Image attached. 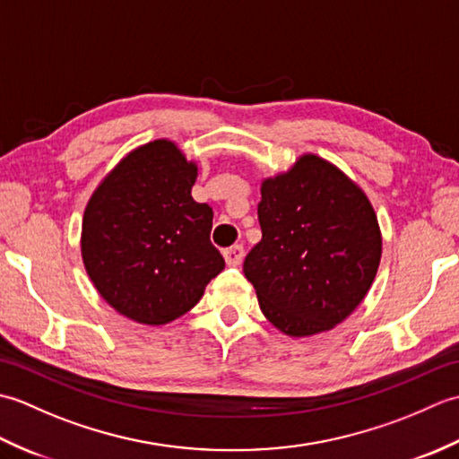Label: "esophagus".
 <instances>
[{"mask_svg":"<svg viewBox=\"0 0 459 459\" xmlns=\"http://www.w3.org/2000/svg\"><path fill=\"white\" fill-rule=\"evenodd\" d=\"M242 258H245V247L235 245L224 250V260H227L229 266H238Z\"/></svg>","mask_w":459,"mask_h":459,"instance_id":"obj_1","label":"esophagus"}]
</instances>
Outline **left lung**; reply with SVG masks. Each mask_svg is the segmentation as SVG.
<instances>
[{
	"instance_id": "1",
	"label": "left lung",
	"mask_w": 459,
	"mask_h": 459,
	"mask_svg": "<svg viewBox=\"0 0 459 459\" xmlns=\"http://www.w3.org/2000/svg\"><path fill=\"white\" fill-rule=\"evenodd\" d=\"M262 240L245 260L262 314L290 337L333 329L377 276L383 238L373 204L333 163L306 153L262 181Z\"/></svg>"
}]
</instances>
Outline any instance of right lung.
I'll list each match as a JSON object with an SVG mask.
<instances>
[{"mask_svg":"<svg viewBox=\"0 0 459 459\" xmlns=\"http://www.w3.org/2000/svg\"><path fill=\"white\" fill-rule=\"evenodd\" d=\"M197 165L169 140L130 152L84 209L81 250L94 288L118 314L163 325L222 272L212 209L191 197Z\"/></svg>","mask_w":459,"mask_h":459,"instance_id":"obj_1","label":"right lung"}]
</instances>
